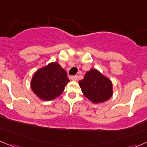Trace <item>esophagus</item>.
Returning <instances> with one entry per match:
<instances>
[{"label": "esophagus", "mask_w": 147, "mask_h": 147, "mask_svg": "<svg viewBox=\"0 0 147 147\" xmlns=\"http://www.w3.org/2000/svg\"><path fill=\"white\" fill-rule=\"evenodd\" d=\"M71 80H74V81L78 80V75H74V76H72V78H71Z\"/></svg>", "instance_id": "1"}]
</instances>
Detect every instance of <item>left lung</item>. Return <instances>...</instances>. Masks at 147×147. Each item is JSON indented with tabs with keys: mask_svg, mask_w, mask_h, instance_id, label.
Returning a JSON list of instances; mask_svg holds the SVG:
<instances>
[{
	"mask_svg": "<svg viewBox=\"0 0 147 147\" xmlns=\"http://www.w3.org/2000/svg\"><path fill=\"white\" fill-rule=\"evenodd\" d=\"M79 84L84 95L93 103L107 101L112 95V84L110 80L95 69L86 72L84 79L79 81Z\"/></svg>",
	"mask_w": 147,
	"mask_h": 147,
	"instance_id": "8db88e82",
	"label": "left lung"
}]
</instances>
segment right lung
I'll list each match as a JSON object with an SVG mask.
<instances>
[{
  "label": "right lung",
  "instance_id": "add662e5",
  "mask_svg": "<svg viewBox=\"0 0 147 147\" xmlns=\"http://www.w3.org/2000/svg\"><path fill=\"white\" fill-rule=\"evenodd\" d=\"M69 82L65 69L57 63H53L34 74L31 88L39 98L50 101L60 96Z\"/></svg>",
  "mask_w": 147,
  "mask_h": 147
}]
</instances>
